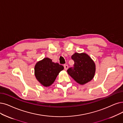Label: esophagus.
Here are the masks:
<instances>
[{"instance_id":"1","label":"esophagus","mask_w":123,"mask_h":123,"mask_svg":"<svg viewBox=\"0 0 123 123\" xmlns=\"http://www.w3.org/2000/svg\"><path fill=\"white\" fill-rule=\"evenodd\" d=\"M63 67H64V68H65V70L66 71H67L68 70V66L67 65H64V66H63Z\"/></svg>"}]
</instances>
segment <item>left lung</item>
<instances>
[{"instance_id":"8db88e82","label":"left lung","mask_w":123,"mask_h":123,"mask_svg":"<svg viewBox=\"0 0 123 123\" xmlns=\"http://www.w3.org/2000/svg\"><path fill=\"white\" fill-rule=\"evenodd\" d=\"M72 58L75 62L74 67L68 68V74L81 85L91 81L96 71L95 64L92 58L85 53L76 52L72 55Z\"/></svg>"}]
</instances>
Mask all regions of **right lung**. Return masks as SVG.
<instances>
[{
  "label": "right lung",
  "mask_w": 123,
  "mask_h": 123,
  "mask_svg": "<svg viewBox=\"0 0 123 123\" xmlns=\"http://www.w3.org/2000/svg\"><path fill=\"white\" fill-rule=\"evenodd\" d=\"M64 68L58 63L52 62L49 58L45 57L38 62L34 68L36 79L44 87H48L55 82L59 73Z\"/></svg>",
  "instance_id": "obj_1"
}]
</instances>
